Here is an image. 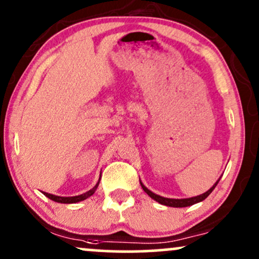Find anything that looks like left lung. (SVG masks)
<instances>
[{"mask_svg":"<svg viewBox=\"0 0 259 259\" xmlns=\"http://www.w3.org/2000/svg\"><path fill=\"white\" fill-rule=\"evenodd\" d=\"M219 180H221V178H219L218 180L215 181L214 185L210 187L208 191L204 192V194L202 195H198V196H195V197H190V198H168V197H162V196L154 194V192L151 191V190H148L146 186L144 185V184L140 181V184H141L142 189H144V191L146 192V194L150 196L151 198L154 201H157L158 203L160 204H164V206H168V207H175V208H181V207H189V206H192V204L195 203H198V202H202L203 200H206V198L209 196L210 192L213 191V190L215 189L217 184L219 183Z\"/></svg>","mask_w":259,"mask_h":259,"instance_id":"left-lung-1","label":"left lung"}]
</instances>
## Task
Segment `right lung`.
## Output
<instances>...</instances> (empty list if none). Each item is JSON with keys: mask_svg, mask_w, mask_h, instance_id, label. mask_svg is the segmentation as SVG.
Returning a JSON list of instances; mask_svg holds the SVG:
<instances>
[{"mask_svg": "<svg viewBox=\"0 0 259 259\" xmlns=\"http://www.w3.org/2000/svg\"><path fill=\"white\" fill-rule=\"evenodd\" d=\"M100 180H101V175H100V179H99V181H97L96 185L92 187L91 190H89L88 192H85V194H81V195H78V196H72V197H62V196H56V195L49 194V192H44V195L46 196V197H49L50 200L58 202V203H76V202L84 201V200H86V198H89L90 196L94 195L95 191L97 190V187H99Z\"/></svg>", "mask_w": 259, "mask_h": 259, "instance_id": "1", "label": "right lung"}]
</instances>
